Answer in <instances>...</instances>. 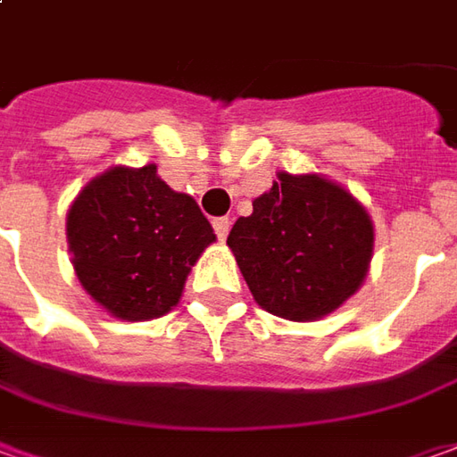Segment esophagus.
<instances>
[{"mask_svg":"<svg viewBox=\"0 0 457 457\" xmlns=\"http://www.w3.org/2000/svg\"><path fill=\"white\" fill-rule=\"evenodd\" d=\"M213 231H216V236L223 241V238L228 236V231H231V221H228L226 216H221V219H213Z\"/></svg>","mask_w":457,"mask_h":457,"instance_id":"esophagus-1","label":"esophagus"}]
</instances>
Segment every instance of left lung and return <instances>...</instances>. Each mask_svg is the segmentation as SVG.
Instances as JSON below:
<instances>
[{
  "instance_id": "1",
  "label": "left lung",
  "mask_w": 457,
  "mask_h": 457,
  "mask_svg": "<svg viewBox=\"0 0 457 457\" xmlns=\"http://www.w3.org/2000/svg\"><path fill=\"white\" fill-rule=\"evenodd\" d=\"M228 248L263 311L316 320L361 288L373 223L345 188L316 174H278L228 234Z\"/></svg>"
}]
</instances>
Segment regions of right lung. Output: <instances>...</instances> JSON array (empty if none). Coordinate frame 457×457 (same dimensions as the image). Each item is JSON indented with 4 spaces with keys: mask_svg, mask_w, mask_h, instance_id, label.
<instances>
[{
    "mask_svg": "<svg viewBox=\"0 0 457 457\" xmlns=\"http://www.w3.org/2000/svg\"><path fill=\"white\" fill-rule=\"evenodd\" d=\"M66 238L84 291L112 316L149 320L179 303L191 266L216 234L187 194L156 166H116L89 181L66 216Z\"/></svg>",
    "mask_w": 457,
    "mask_h": 457,
    "instance_id": "right-lung-1",
    "label": "right lung"
}]
</instances>
